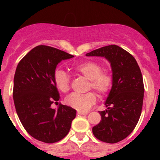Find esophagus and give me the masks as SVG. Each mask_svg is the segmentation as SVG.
<instances>
[{"label": "esophagus", "instance_id": "obj_1", "mask_svg": "<svg viewBox=\"0 0 160 160\" xmlns=\"http://www.w3.org/2000/svg\"><path fill=\"white\" fill-rule=\"evenodd\" d=\"M77 114L78 115H84V114H86V113L82 112V111H78Z\"/></svg>", "mask_w": 160, "mask_h": 160}]
</instances>
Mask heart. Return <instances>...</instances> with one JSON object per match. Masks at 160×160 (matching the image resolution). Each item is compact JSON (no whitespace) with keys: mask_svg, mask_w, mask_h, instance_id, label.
<instances>
[{"mask_svg":"<svg viewBox=\"0 0 160 160\" xmlns=\"http://www.w3.org/2000/svg\"><path fill=\"white\" fill-rule=\"evenodd\" d=\"M73 69L82 75L90 80V87L100 95H105L110 91L113 84V78L107 71H102V66L94 61H86L78 63ZM55 86L62 92H67L70 89V77L62 69H57L53 73ZM96 95L90 92L85 94H73L68 96L66 102L69 107L78 111H87L96 102Z\"/></svg>","mask_w":160,"mask_h":160,"instance_id":"1","label":"heart"}]
</instances>
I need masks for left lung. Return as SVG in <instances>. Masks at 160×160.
Masks as SVG:
<instances>
[{
    "label": "left lung",
    "mask_w": 160,
    "mask_h": 160,
    "mask_svg": "<svg viewBox=\"0 0 160 160\" xmlns=\"http://www.w3.org/2000/svg\"><path fill=\"white\" fill-rule=\"evenodd\" d=\"M103 57L112 70L113 84L105 102L102 120L92 128L94 136L108 143H116L132 132L140 118L143 102L142 76L135 58L116 45L104 46L86 54Z\"/></svg>",
    "instance_id": "8db88e82"
}]
</instances>
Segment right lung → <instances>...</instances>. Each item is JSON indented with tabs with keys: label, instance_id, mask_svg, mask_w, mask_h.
<instances>
[{
	"label": "right lung",
	"instance_id": "right-lung-1",
	"mask_svg": "<svg viewBox=\"0 0 160 160\" xmlns=\"http://www.w3.org/2000/svg\"><path fill=\"white\" fill-rule=\"evenodd\" d=\"M73 58L56 48L38 46L31 49L17 66L13 80V101L17 114L26 131L46 143L67 135L76 110L60 104L53 109L60 95L53 80L58 64Z\"/></svg>",
	"mask_w": 160,
	"mask_h": 160
}]
</instances>
